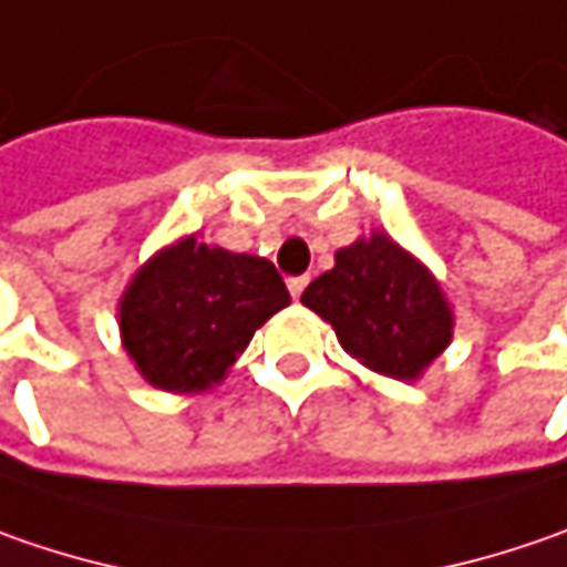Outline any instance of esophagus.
I'll use <instances>...</instances> for the list:
<instances>
[{
	"label": "esophagus",
	"instance_id": "obj_1",
	"mask_svg": "<svg viewBox=\"0 0 567 567\" xmlns=\"http://www.w3.org/2000/svg\"><path fill=\"white\" fill-rule=\"evenodd\" d=\"M287 287H290V296H293V299H299V296H302V290L309 287V274H302V277H290V280H287Z\"/></svg>",
	"mask_w": 567,
	"mask_h": 567
}]
</instances>
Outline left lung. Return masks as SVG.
Returning a JSON list of instances; mask_svg holds the SVG:
<instances>
[{
	"instance_id": "1",
	"label": "left lung",
	"mask_w": 567,
	"mask_h": 567,
	"mask_svg": "<svg viewBox=\"0 0 567 567\" xmlns=\"http://www.w3.org/2000/svg\"><path fill=\"white\" fill-rule=\"evenodd\" d=\"M302 302L334 324L350 357L391 379H416L451 340V309L435 277L381 233L340 249Z\"/></svg>"
}]
</instances>
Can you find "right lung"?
I'll list each match as a JSON object with an SVG mask.
<instances>
[{"label": "right lung", "instance_id": "1", "mask_svg": "<svg viewBox=\"0 0 567 567\" xmlns=\"http://www.w3.org/2000/svg\"><path fill=\"white\" fill-rule=\"evenodd\" d=\"M287 302L268 258L207 249L188 236L151 258L122 296V340L154 388L205 391Z\"/></svg>", "mask_w": 567, "mask_h": 567}]
</instances>
